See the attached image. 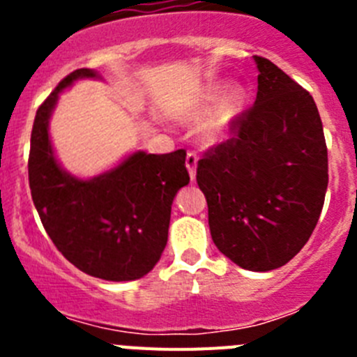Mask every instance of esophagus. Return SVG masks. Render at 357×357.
Listing matches in <instances>:
<instances>
[{
  "instance_id": "obj_1",
  "label": "esophagus",
  "mask_w": 357,
  "mask_h": 357,
  "mask_svg": "<svg viewBox=\"0 0 357 357\" xmlns=\"http://www.w3.org/2000/svg\"><path fill=\"white\" fill-rule=\"evenodd\" d=\"M197 166H198V157L195 155V153H188V157H185V168H188L191 181L197 178Z\"/></svg>"
}]
</instances>
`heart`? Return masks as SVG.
<instances>
[{"label":"heart","mask_w":357,"mask_h":357,"mask_svg":"<svg viewBox=\"0 0 357 357\" xmlns=\"http://www.w3.org/2000/svg\"><path fill=\"white\" fill-rule=\"evenodd\" d=\"M247 94L241 87L227 94L225 85H214L204 94L200 102L193 109L185 112V119H200L213 114L202 127V141L209 146L223 144L232 137L245 110Z\"/></svg>","instance_id":"heart-1"}]
</instances>
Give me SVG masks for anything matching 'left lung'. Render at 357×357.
Wrapping results in <instances>:
<instances>
[{"mask_svg": "<svg viewBox=\"0 0 357 357\" xmlns=\"http://www.w3.org/2000/svg\"><path fill=\"white\" fill-rule=\"evenodd\" d=\"M257 98L239 118L236 137L198 162L214 245L250 272L284 266L320 218L327 146L313 96L263 56Z\"/></svg>", "mask_w": 357, "mask_h": 357, "instance_id": "8db88e82", "label": "left lung"}]
</instances>
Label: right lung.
<instances>
[{"label": "right lung", "instance_id": "add662e5", "mask_svg": "<svg viewBox=\"0 0 357 357\" xmlns=\"http://www.w3.org/2000/svg\"><path fill=\"white\" fill-rule=\"evenodd\" d=\"M84 78L103 80L94 69H77L37 110L28 160L31 200L55 247L78 270L112 282L141 279L159 263L172 204L189 184L185 151L135 150L89 178L62 168L50 119L61 94Z\"/></svg>", "mask_w": 357, "mask_h": 357}]
</instances>
